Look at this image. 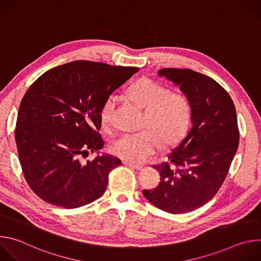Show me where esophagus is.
<instances>
[{"label": "esophagus", "instance_id": "1", "mask_svg": "<svg viewBox=\"0 0 261 261\" xmlns=\"http://www.w3.org/2000/svg\"><path fill=\"white\" fill-rule=\"evenodd\" d=\"M124 164L126 165V166H128V167H131V168H133V169H136V170H140L141 168H142V166L141 165H137V164H133V163H130V162H124Z\"/></svg>", "mask_w": 261, "mask_h": 261}]
</instances>
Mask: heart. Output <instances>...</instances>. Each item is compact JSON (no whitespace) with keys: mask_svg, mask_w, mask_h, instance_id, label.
<instances>
[{"mask_svg":"<svg viewBox=\"0 0 261 261\" xmlns=\"http://www.w3.org/2000/svg\"><path fill=\"white\" fill-rule=\"evenodd\" d=\"M128 98L143 109L141 126L146 128L138 132L123 133L110 142V151L117 157L130 162L146 161L160 145L175 142L187 128L191 106L188 98L169 90L150 79H141L127 89ZM118 103L116 95H109L100 109L103 128L113 125L114 113Z\"/></svg>","mask_w":261,"mask_h":261,"instance_id":"obj_1","label":"heart"}]
</instances>
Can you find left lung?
I'll use <instances>...</instances> for the list:
<instances>
[{
	"label": "left lung",
	"mask_w": 261,
	"mask_h": 261,
	"mask_svg": "<svg viewBox=\"0 0 261 261\" xmlns=\"http://www.w3.org/2000/svg\"><path fill=\"white\" fill-rule=\"evenodd\" d=\"M158 74L188 98L192 127L168 155L169 162L153 166L161 176L157 188L142 193L164 212L184 214L208 202L228 173L240 140L236 107L225 89L204 74L179 68Z\"/></svg>",
	"instance_id": "left-lung-1"
}]
</instances>
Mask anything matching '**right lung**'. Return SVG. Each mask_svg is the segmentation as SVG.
Wrapping results in <instances>:
<instances>
[{
	"label": "right lung",
	"mask_w": 261,
	"mask_h": 261,
	"mask_svg": "<svg viewBox=\"0 0 261 261\" xmlns=\"http://www.w3.org/2000/svg\"><path fill=\"white\" fill-rule=\"evenodd\" d=\"M137 67L73 61L37 79L18 109L15 141L30 188L50 204L75 208L103 195L108 174L122 164L108 155L83 163L104 145L100 109Z\"/></svg>",
	"instance_id": "right-lung-1"
}]
</instances>
